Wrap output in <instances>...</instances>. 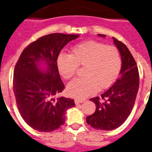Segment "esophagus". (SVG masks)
Returning a JSON list of instances; mask_svg holds the SVG:
<instances>
[{"instance_id": "obj_1", "label": "esophagus", "mask_w": 152, "mask_h": 152, "mask_svg": "<svg viewBox=\"0 0 152 152\" xmlns=\"http://www.w3.org/2000/svg\"><path fill=\"white\" fill-rule=\"evenodd\" d=\"M75 104H80V103H82V102H84V100L79 99V98H76V99L75 100Z\"/></svg>"}]
</instances>
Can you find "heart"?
Masks as SVG:
<instances>
[{
    "mask_svg": "<svg viewBox=\"0 0 152 152\" xmlns=\"http://www.w3.org/2000/svg\"><path fill=\"white\" fill-rule=\"evenodd\" d=\"M57 66L64 79L75 75L78 66L83 69L84 77L75 78L66 86L70 97L85 98L113 83L121 69V58L118 49L97 41H86L73 48L71 55L61 53Z\"/></svg>",
    "mask_w": 152,
    "mask_h": 152,
    "instance_id": "b5f03b06",
    "label": "heart"
}]
</instances>
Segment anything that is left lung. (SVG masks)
Masks as SVG:
<instances>
[{
	"label": "left lung",
	"instance_id": "left-lung-1",
	"mask_svg": "<svg viewBox=\"0 0 152 152\" xmlns=\"http://www.w3.org/2000/svg\"><path fill=\"white\" fill-rule=\"evenodd\" d=\"M104 37V35L98 34ZM113 39L121 53L122 66L118 79L101 97L91 98L96 104L94 114L86 117L87 124L97 130L110 131L120 127L131 113L140 85L138 67L126 45Z\"/></svg>",
	"mask_w": 152,
	"mask_h": 152
}]
</instances>
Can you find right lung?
Wrapping results in <instances>:
<instances>
[{
  "mask_svg": "<svg viewBox=\"0 0 152 152\" xmlns=\"http://www.w3.org/2000/svg\"><path fill=\"white\" fill-rule=\"evenodd\" d=\"M78 35L52 33L30 43L21 53L13 73L16 104L26 123L39 132H50L65 123L66 111L75 101L61 97L65 86L59 76L57 58L60 51ZM41 63L46 64L43 70Z\"/></svg>",
  "mask_w": 152,
  "mask_h": 152,
  "instance_id": "add662e5",
  "label": "right lung"
}]
</instances>
